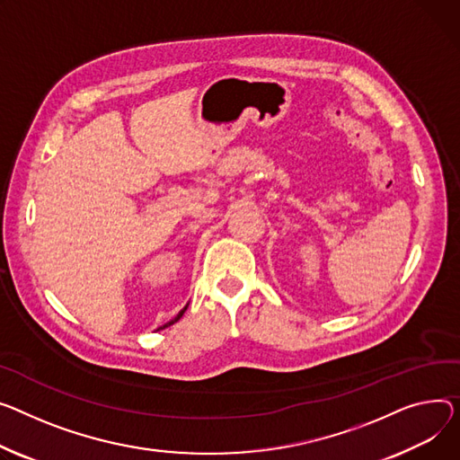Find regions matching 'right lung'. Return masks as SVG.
Returning <instances> with one entry per match:
<instances>
[{"mask_svg":"<svg viewBox=\"0 0 460 460\" xmlns=\"http://www.w3.org/2000/svg\"><path fill=\"white\" fill-rule=\"evenodd\" d=\"M185 311H187V307H185V309H182V311H181V313H179V314H177V316H175V320H172V322H168V323H164V325H163V327H159V329H157V331H161V329H164V327H168V325H172V323H175V322H179V320H181V316H182V314H185Z\"/></svg>","mask_w":460,"mask_h":460,"instance_id":"add662e5","label":"right lung"}]
</instances>
